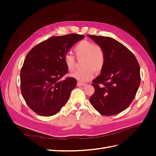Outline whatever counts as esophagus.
I'll list each match as a JSON object with an SVG mask.
<instances>
[{
	"instance_id": "1",
	"label": "esophagus",
	"mask_w": 156,
	"mask_h": 156,
	"mask_svg": "<svg viewBox=\"0 0 156 156\" xmlns=\"http://www.w3.org/2000/svg\"><path fill=\"white\" fill-rule=\"evenodd\" d=\"M77 85L78 87H81V86H85L87 85V84L85 83H83V82H81V81H78L77 82Z\"/></svg>"
}]
</instances>
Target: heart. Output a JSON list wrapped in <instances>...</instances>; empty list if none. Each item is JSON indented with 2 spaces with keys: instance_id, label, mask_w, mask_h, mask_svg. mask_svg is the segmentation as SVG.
Here are the masks:
<instances>
[{
  "instance_id": "b5f03b06",
  "label": "heart",
  "mask_w": 156,
  "mask_h": 156,
  "mask_svg": "<svg viewBox=\"0 0 156 156\" xmlns=\"http://www.w3.org/2000/svg\"><path fill=\"white\" fill-rule=\"evenodd\" d=\"M74 52L77 58L83 57L81 69L73 72L71 76L81 81H87L93 77L94 72H100L105 64V54L100 46L92 41L83 40L75 46ZM64 63L68 69L72 72L75 66V56L70 53L64 56Z\"/></svg>"
}]
</instances>
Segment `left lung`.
<instances>
[{
	"label": "left lung",
	"mask_w": 156,
	"mask_h": 156,
	"mask_svg": "<svg viewBox=\"0 0 156 156\" xmlns=\"http://www.w3.org/2000/svg\"><path fill=\"white\" fill-rule=\"evenodd\" d=\"M103 49L105 64L92 81L95 91L90 102L104 116H112L129 106L140 83V66L126 46L110 37L88 35Z\"/></svg>",
	"instance_id": "left-lung-1"
}]
</instances>
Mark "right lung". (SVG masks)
Masks as SVG:
<instances>
[{
    "label": "right lung",
    "instance_id": "1",
    "mask_svg": "<svg viewBox=\"0 0 156 156\" xmlns=\"http://www.w3.org/2000/svg\"><path fill=\"white\" fill-rule=\"evenodd\" d=\"M84 37L77 34L52 36L34 46L26 56L20 73L21 94L36 114L55 115L68 101L77 80L70 77L62 79L68 71L64 56Z\"/></svg>",
    "mask_w": 156,
    "mask_h": 156
}]
</instances>
